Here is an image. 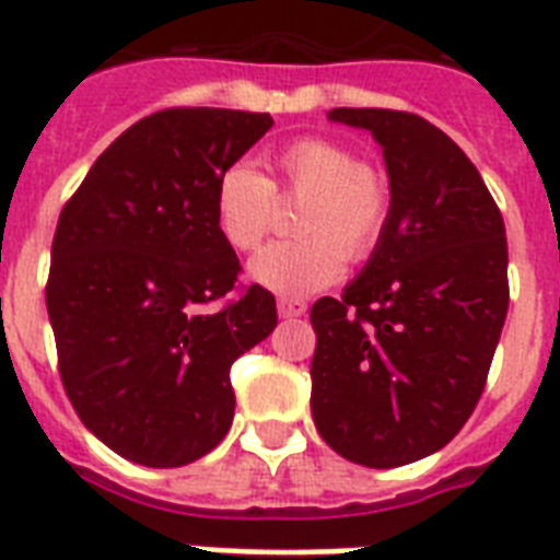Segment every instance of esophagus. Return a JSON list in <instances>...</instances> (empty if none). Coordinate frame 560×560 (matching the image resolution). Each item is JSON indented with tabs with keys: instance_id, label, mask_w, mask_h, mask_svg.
Segmentation results:
<instances>
[{
	"instance_id": "esophagus-1",
	"label": "esophagus",
	"mask_w": 560,
	"mask_h": 560,
	"mask_svg": "<svg viewBox=\"0 0 560 560\" xmlns=\"http://www.w3.org/2000/svg\"><path fill=\"white\" fill-rule=\"evenodd\" d=\"M306 301H298V298H280V301H277L280 317H303L306 315Z\"/></svg>"
}]
</instances>
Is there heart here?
I'll return each instance as SVG.
<instances>
[{"instance_id":"b5f03b06","label":"heart","mask_w":560,"mask_h":560,"mask_svg":"<svg viewBox=\"0 0 560 560\" xmlns=\"http://www.w3.org/2000/svg\"><path fill=\"white\" fill-rule=\"evenodd\" d=\"M268 182L254 164L234 161L213 185L219 234L236 252H252L275 228L280 199H301L294 228L301 236L266 245L248 262L254 283L285 298H303L335 283L343 257L366 259L382 243L390 217V185L378 167L355 161L332 138L303 136L271 159Z\"/></svg>"}]
</instances>
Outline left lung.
<instances>
[{"label": "left lung", "mask_w": 560, "mask_h": 560, "mask_svg": "<svg viewBox=\"0 0 560 560\" xmlns=\"http://www.w3.org/2000/svg\"><path fill=\"white\" fill-rule=\"evenodd\" d=\"M382 144L390 217L341 298L312 306V416L335 454L396 468L445 448L480 401L509 312L506 225L468 155L396 109H332Z\"/></svg>", "instance_id": "1"}]
</instances>
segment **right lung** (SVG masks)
I'll return each mask as SVG.
<instances>
[{
    "mask_svg": "<svg viewBox=\"0 0 560 560\" xmlns=\"http://www.w3.org/2000/svg\"><path fill=\"white\" fill-rule=\"evenodd\" d=\"M268 112L164 109L103 150L51 243L46 306L66 396L124 459L194 463L234 422L231 364L277 326L275 294L234 292L213 185L271 129Z\"/></svg>",
    "mask_w": 560,
    "mask_h": 560,
    "instance_id": "add662e5",
    "label": "right lung"
}]
</instances>
